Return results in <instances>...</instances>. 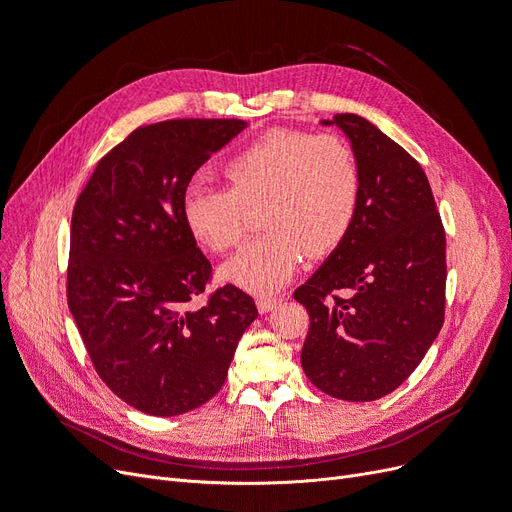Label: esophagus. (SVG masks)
<instances>
[{"instance_id":"1","label":"esophagus","mask_w":512,"mask_h":512,"mask_svg":"<svg viewBox=\"0 0 512 512\" xmlns=\"http://www.w3.org/2000/svg\"><path fill=\"white\" fill-rule=\"evenodd\" d=\"M282 303L280 297H275V294H258L256 297V305H258V312L260 314H269L273 307H277Z\"/></svg>"}]
</instances>
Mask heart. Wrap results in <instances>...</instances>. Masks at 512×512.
Here are the masks:
<instances>
[{
  "instance_id": "heart-1",
  "label": "heart",
  "mask_w": 512,
  "mask_h": 512,
  "mask_svg": "<svg viewBox=\"0 0 512 512\" xmlns=\"http://www.w3.org/2000/svg\"><path fill=\"white\" fill-rule=\"evenodd\" d=\"M228 190L190 188L183 222L215 254L237 250L247 235L243 207H260L267 228L224 267L252 292H273L297 273L307 252L324 256L344 241L361 198V166L335 134L269 130L224 164Z\"/></svg>"
}]
</instances>
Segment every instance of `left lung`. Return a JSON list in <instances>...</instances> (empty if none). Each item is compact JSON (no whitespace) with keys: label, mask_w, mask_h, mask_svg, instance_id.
I'll use <instances>...</instances> for the list:
<instances>
[{"label":"left lung","mask_w":512,"mask_h":512,"mask_svg":"<svg viewBox=\"0 0 512 512\" xmlns=\"http://www.w3.org/2000/svg\"><path fill=\"white\" fill-rule=\"evenodd\" d=\"M320 123L350 138L361 198L344 241L294 290L309 314L301 365L322 393L374 401L412 374L442 329L444 226L404 147L359 115Z\"/></svg>","instance_id":"obj_1"}]
</instances>
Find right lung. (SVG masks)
<instances>
[{"label":"right lung","instance_id":"obj_1","mask_svg":"<svg viewBox=\"0 0 512 512\" xmlns=\"http://www.w3.org/2000/svg\"><path fill=\"white\" fill-rule=\"evenodd\" d=\"M241 119H170L136 128L98 162L76 198L68 307L98 376L151 416L190 412L218 393L243 331L250 294L226 284L190 305L211 262L183 222V196Z\"/></svg>","mask_w":512,"mask_h":512}]
</instances>
